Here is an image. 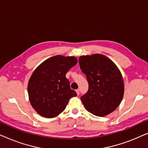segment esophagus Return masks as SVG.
Instances as JSON below:
<instances>
[{"label":"esophagus","instance_id":"34e87169","mask_svg":"<svg viewBox=\"0 0 148 148\" xmlns=\"http://www.w3.org/2000/svg\"><path fill=\"white\" fill-rule=\"evenodd\" d=\"M76 92H77V94L79 95V89H77V90H76Z\"/></svg>","mask_w":148,"mask_h":148}]
</instances>
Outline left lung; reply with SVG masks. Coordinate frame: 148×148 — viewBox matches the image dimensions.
I'll list each match as a JSON object with an SVG mask.
<instances>
[{
    "mask_svg": "<svg viewBox=\"0 0 148 148\" xmlns=\"http://www.w3.org/2000/svg\"><path fill=\"white\" fill-rule=\"evenodd\" d=\"M79 62L89 84L88 92L81 97L85 108L98 116L113 112L124 94V84L118 67L100 54L80 56Z\"/></svg>",
    "mask_w": 148,
    "mask_h": 148,
    "instance_id": "1",
    "label": "left lung"
}]
</instances>
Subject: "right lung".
Listing matches in <instances>:
<instances>
[{
	"mask_svg": "<svg viewBox=\"0 0 148 148\" xmlns=\"http://www.w3.org/2000/svg\"><path fill=\"white\" fill-rule=\"evenodd\" d=\"M77 62L73 56L57 55L48 58L34 71L28 83L32 106L46 118H53L65 109L77 93L70 87L66 73Z\"/></svg>",
	"mask_w": 148,
	"mask_h": 148,
	"instance_id": "right-lung-1",
	"label": "right lung"
}]
</instances>
